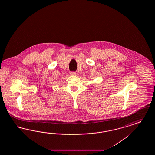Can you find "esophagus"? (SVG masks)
Returning a JSON list of instances; mask_svg holds the SVG:
<instances>
[{"label":"esophagus","mask_w":155,"mask_h":155,"mask_svg":"<svg viewBox=\"0 0 155 155\" xmlns=\"http://www.w3.org/2000/svg\"><path fill=\"white\" fill-rule=\"evenodd\" d=\"M70 74H71V75H76L77 73H76V72H75V71H71V72L70 73Z\"/></svg>","instance_id":"obj_1"}]
</instances>
